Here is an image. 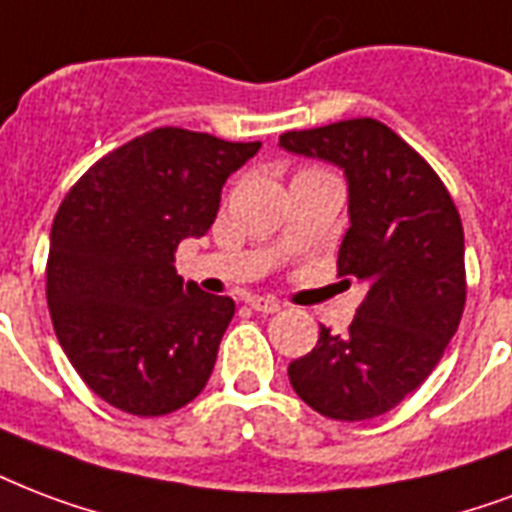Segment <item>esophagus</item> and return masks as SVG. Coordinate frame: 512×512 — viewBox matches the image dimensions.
Instances as JSON below:
<instances>
[{
	"label": "esophagus",
	"mask_w": 512,
	"mask_h": 512,
	"mask_svg": "<svg viewBox=\"0 0 512 512\" xmlns=\"http://www.w3.org/2000/svg\"><path fill=\"white\" fill-rule=\"evenodd\" d=\"M247 303L255 311H260V314H273V311H279L282 308V303L276 298H268V295H249Z\"/></svg>",
	"instance_id": "1"
}]
</instances>
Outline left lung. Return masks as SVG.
<instances>
[{
  "mask_svg": "<svg viewBox=\"0 0 512 512\" xmlns=\"http://www.w3.org/2000/svg\"><path fill=\"white\" fill-rule=\"evenodd\" d=\"M279 144L346 171L351 225L338 276L365 287L346 333L322 327L317 346L290 362V384L327 419H373L424 384L459 327L462 217L435 169L381 120L284 131Z\"/></svg>",
  "mask_w": 512,
  "mask_h": 512,
  "instance_id": "left-lung-1",
  "label": "left lung"
}]
</instances>
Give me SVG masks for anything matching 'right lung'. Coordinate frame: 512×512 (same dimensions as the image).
<instances>
[{
    "instance_id": "obj_1",
    "label": "right lung",
    "mask_w": 512,
    "mask_h": 512,
    "mask_svg": "<svg viewBox=\"0 0 512 512\" xmlns=\"http://www.w3.org/2000/svg\"><path fill=\"white\" fill-rule=\"evenodd\" d=\"M257 150L152 128L93 163L58 206L50 319L74 370L112 408L166 416L212 376L236 303L182 284L174 252L212 228L225 179Z\"/></svg>"
}]
</instances>
